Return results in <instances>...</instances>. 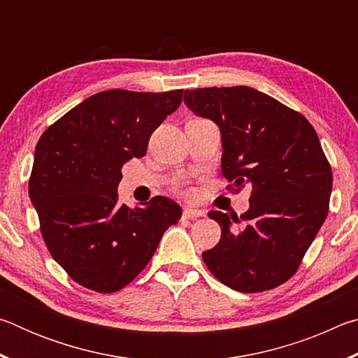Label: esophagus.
<instances>
[{
  "label": "esophagus",
  "mask_w": 358,
  "mask_h": 358,
  "mask_svg": "<svg viewBox=\"0 0 358 358\" xmlns=\"http://www.w3.org/2000/svg\"><path fill=\"white\" fill-rule=\"evenodd\" d=\"M205 213L202 210H197V208H191V207H185L183 208V217L186 220H196V217H201Z\"/></svg>",
  "instance_id": "34e87169"
}]
</instances>
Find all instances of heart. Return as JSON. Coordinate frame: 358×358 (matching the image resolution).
<instances>
[{"label":"heart","instance_id":"heart-1","mask_svg":"<svg viewBox=\"0 0 358 358\" xmlns=\"http://www.w3.org/2000/svg\"><path fill=\"white\" fill-rule=\"evenodd\" d=\"M180 187H183V186H181V185H180Z\"/></svg>","mask_w":358,"mask_h":358}]
</instances>
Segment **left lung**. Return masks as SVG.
Instances as JSON below:
<instances>
[{
	"label": "left lung",
	"instance_id": "obj_1",
	"mask_svg": "<svg viewBox=\"0 0 358 358\" xmlns=\"http://www.w3.org/2000/svg\"><path fill=\"white\" fill-rule=\"evenodd\" d=\"M185 104L221 132V171L230 191L250 185V208L238 217L211 210L221 240L202 252L208 270L238 292L286 282L322 226L331 169L303 115L250 87L185 90Z\"/></svg>",
	"mask_w": 358,
	"mask_h": 358
}]
</instances>
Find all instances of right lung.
Returning <instances> with one entry per match:
<instances>
[{
    "label": "right lung",
    "instance_id": "add662e5",
    "mask_svg": "<svg viewBox=\"0 0 358 358\" xmlns=\"http://www.w3.org/2000/svg\"><path fill=\"white\" fill-rule=\"evenodd\" d=\"M183 90L90 96L41 136L29 199L52 257L72 280L117 292L150 262L166 230L181 217L156 196L131 210L118 203L121 167L147 153L150 136L181 104Z\"/></svg>",
    "mask_w": 358,
    "mask_h": 358
}]
</instances>
